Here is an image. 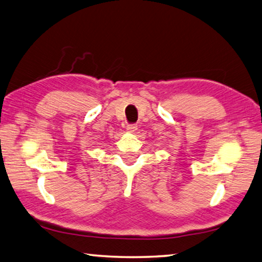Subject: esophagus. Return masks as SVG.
<instances>
[{
    "label": "esophagus",
    "mask_w": 262,
    "mask_h": 262,
    "mask_svg": "<svg viewBox=\"0 0 262 262\" xmlns=\"http://www.w3.org/2000/svg\"><path fill=\"white\" fill-rule=\"evenodd\" d=\"M138 129V125L137 124H129L126 125V131L127 132H136Z\"/></svg>",
    "instance_id": "1"
}]
</instances>
